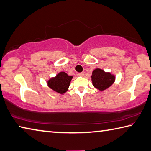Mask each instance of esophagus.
<instances>
[{
	"mask_svg": "<svg viewBox=\"0 0 151 151\" xmlns=\"http://www.w3.org/2000/svg\"><path fill=\"white\" fill-rule=\"evenodd\" d=\"M78 75L80 76H83L84 75V73H79L78 74Z\"/></svg>",
	"mask_w": 151,
	"mask_h": 151,
	"instance_id": "esophagus-1",
	"label": "esophagus"
}]
</instances>
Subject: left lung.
Wrapping results in <instances>:
<instances>
[{
  "label": "left lung",
  "instance_id": "1",
  "mask_svg": "<svg viewBox=\"0 0 151 151\" xmlns=\"http://www.w3.org/2000/svg\"><path fill=\"white\" fill-rule=\"evenodd\" d=\"M91 78L94 86L101 91L108 88L115 81L114 75L109 73L104 72L100 68H96L93 71Z\"/></svg>",
  "mask_w": 151,
  "mask_h": 151
}]
</instances>
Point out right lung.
I'll use <instances>...</instances> for the list:
<instances>
[{
    "mask_svg": "<svg viewBox=\"0 0 151 151\" xmlns=\"http://www.w3.org/2000/svg\"><path fill=\"white\" fill-rule=\"evenodd\" d=\"M72 76H68L65 72H61L55 77L52 78L48 81L49 87L59 94L66 92L69 86Z\"/></svg>",
    "mask_w": 151,
    "mask_h": 151,
    "instance_id": "obj_1",
    "label": "right lung"
}]
</instances>
